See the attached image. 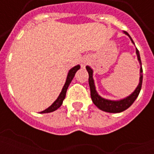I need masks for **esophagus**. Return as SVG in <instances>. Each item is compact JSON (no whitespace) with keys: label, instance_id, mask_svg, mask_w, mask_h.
<instances>
[{"label":"esophagus","instance_id":"34e87169","mask_svg":"<svg viewBox=\"0 0 154 154\" xmlns=\"http://www.w3.org/2000/svg\"><path fill=\"white\" fill-rule=\"evenodd\" d=\"M88 63V60L87 59H83V60H82L81 62V65H82V67H85V66Z\"/></svg>","mask_w":154,"mask_h":154}]
</instances>
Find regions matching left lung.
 Segmentation results:
<instances>
[{
  "label": "left lung",
  "mask_w": 154,
  "mask_h": 154,
  "mask_svg": "<svg viewBox=\"0 0 154 154\" xmlns=\"http://www.w3.org/2000/svg\"><path fill=\"white\" fill-rule=\"evenodd\" d=\"M124 33L126 35H128L129 38L131 39V42L133 44L134 41L131 38V37L129 36V35L127 32L124 31ZM136 54H137V57H138V60L140 64V77H139V85L137 86L136 89L132 93L129 95V97H125L124 99L119 100H108V99H105L103 97H101L97 93V90H96V87H95V82H94L93 79V70L89 66H87V72L89 74V86H90V90H91V100L93 101V103L97 106L100 110L106 111V112H109V113H119V112H122L124 110H125L126 109H128L131 105H132L134 100H136V98L139 96L140 90H141V87H142V82H143V69H142V63H141V59H140V55H139V50L136 48Z\"/></svg>",
  "instance_id": "8db88e82"
}]
</instances>
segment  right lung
<instances>
[{
	"label": "right lung",
	"instance_id": "obj_1",
	"mask_svg": "<svg viewBox=\"0 0 154 154\" xmlns=\"http://www.w3.org/2000/svg\"><path fill=\"white\" fill-rule=\"evenodd\" d=\"M80 69V65H77V66H75L72 68H71L69 72H68V73H67V79H66V82L64 84L63 87V89H62V91H61V93L59 94V96L57 98V100L54 101V103L51 105L50 106L47 108L46 110H43V111H41V114H44V113H50V112H53L54 110H57L59 107L62 106V104H63V101L65 99V97H66V92H67V88H68V86L70 85L71 82L72 80L73 79L74 76H75V73L77 72V70H79Z\"/></svg>",
	"mask_w": 154,
	"mask_h": 154
}]
</instances>
